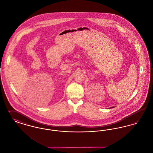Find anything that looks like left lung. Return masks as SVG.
<instances>
[{
    "label": "left lung",
    "instance_id": "1",
    "mask_svg": "<svg viewBox=\"0 0 153 153\" xmlns=\"http://www.w3.org/2000/svg\"><path fill=\"white\" fill-rule=\"evenodd\" d=\"M111 108H114V107H111Z\"/></svg>",
    "mask_w": 153,
    "mask_h": 153
}]
</instances>
